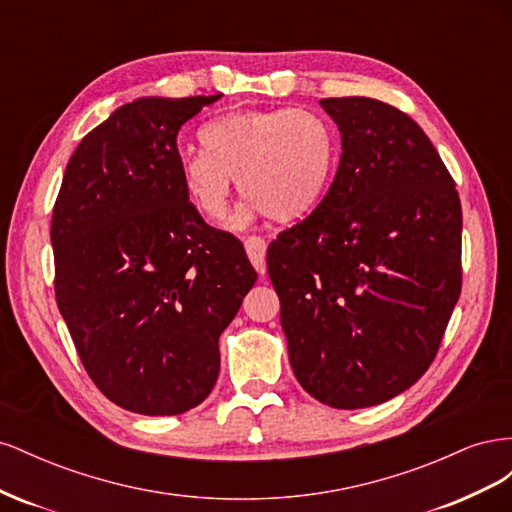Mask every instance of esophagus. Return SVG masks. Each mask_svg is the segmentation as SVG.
<instances>
[{
    "label": "esophagus",
    "instance_id": "1",
    "mask_svg": "<svg viewBox=\"0 0 512 512\" xmlns=\"http://www.w3.org/2000/svg\"><path fill=\"white\" fill-rule=\"evenodd\" d=\"M243 243H245V252H247V256H250V262L254 265V269H256L260 275H265V271H267V265H265L267 241L262 239V237L252 235V237H245Z\"/></svg>",
    "mask_w": 512,
    "mask_h": 512
}]
</instances>
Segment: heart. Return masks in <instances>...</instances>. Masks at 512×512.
Wrapping results in <instances>:
<instances>
[{
  "mask_svg": "<svg viewBox=\"0 0 512 512\" xmlns=\"http://www.w3.org/2000/svg\"><path fill=\"white\" fill-rule=\"evenodd\" d=\"M203 151L179 162L183 190L211 222L228 211L232 177L247 196L235 222L267 213L301 220L327 196L339 162L333 123L312 108H247L209 119L198 130Z\"/></svg>",
  "mask_w": 512,
  "mask_h": 512,
  "instance_id": "b5f03b06",
  "label": "heart"
}]
</instances>
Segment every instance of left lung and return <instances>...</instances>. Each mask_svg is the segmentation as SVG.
<instances>
[{"label":"left lung","instance_id":"left-lung-1","mask_svg":"<svg viewBox=\"0 0 512 512\" xmlns=\"http://www.w3.org/2000/svg\"><path fill=\"white\" fill-rule=\"evenodd\" d=\"M342 158L322 203L280 232L267 271L288 359L322 404L389 401L436 359L461 292V203L414 119L374 98H324Z\"/></svg>","mask_w":512,"mask_h":512}]
</instances>
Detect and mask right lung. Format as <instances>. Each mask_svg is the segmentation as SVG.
I'll return each mask as SVG.
<instances>
[{
    "label": "right lung",
    "mask_w": 512,
    "mask_h": 512,
    "mask_svg": "<svg viewBox=\"0 0 512 512\" xmlns=\"http://www.w3.org/2000/svg\"><path fill=\"white\" fill-rule=\"evenodd\" d=\"M220 96L138 98L76 147L53 207L55 297L89 378L113 404L170 416L220 374L218 339L256 271L183 190L177 134Z\"/></svg>",
    "instance_id": "right-lung-1"
}]
</instances>
